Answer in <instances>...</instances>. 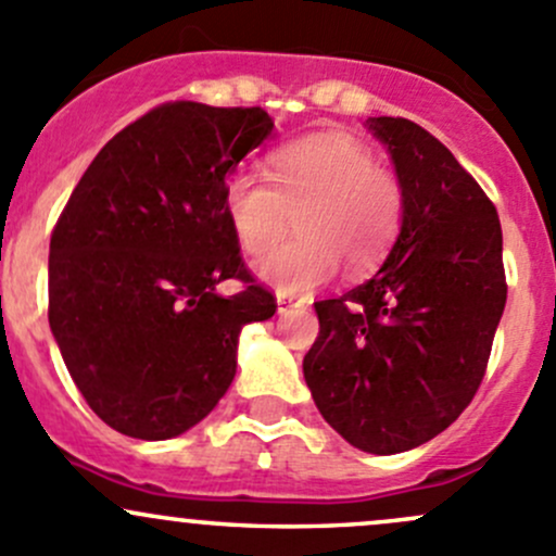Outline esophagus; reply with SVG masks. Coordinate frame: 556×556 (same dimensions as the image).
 <instances>
[{
  "mask_svg": "<svg viewBox=\"0 0 556 556\" xmlns=\"http://www.w3.org/2000/svg\"><path fill=\"white\" fill-rule=\"evenodd\" d=\"M302 305H305V300H300V296L278 294V313H289V311H294V307H302Z\"/></svg>",
  "mask_w": 556,
  "mask_h": 556,
  "instance_id": "34e87169",
  "label": "esophagus"
}]
</instances>
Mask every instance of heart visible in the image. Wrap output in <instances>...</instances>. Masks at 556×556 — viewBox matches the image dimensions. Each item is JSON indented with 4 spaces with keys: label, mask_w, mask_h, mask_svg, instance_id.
Wrapping results in <instances>:
<instances>
[{
    "label": "heart",
    "mask_w": 556,
    "mask_h": 556,
    "mask_svg": "<svg viewBox=\"0 0 556 556\" xmlns=\"http://www.w3.org/2000/svg\"><path fill=\"white\" fill-rule=\"evenodd\" d=\"M270 176L232 170L225 214L240 249L264 254L293 219L303 236L254 262L262 283L278 294H305L337 273H369L402 230L404 187L375 154L348 136H316L280 147L267 160Z\"/></svg>",
    "instance_id": "obj_1"
}]
</instances>
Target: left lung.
<instances>
[{
  "instance_id": "obj_1",
  "label": "left lung",
  "mask_w": 556,
  "mask_h": 556,
  "mask_svg": "<svg viewBox=\"0 0 556 556\" xmlns=\"http://www.w3.org/2000/svg\"><path fill=\"white\" fill-rule=\"evenodd\" d=\"M404 187L391 254L362 286L316 302L302 371L324 420L353 447L431 442L479 391L506 307L497 211L447 147L404 117L366 119Z\"/></svg>"
}]
</instances>
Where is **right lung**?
Segmentation results:
<instances>
[{
    "instance_id": "obj_1",
    "label": "right lung",
    "mask_w": 556,
    "mask_h": 556,
    "mask_svg": "<svg viewBox=\"0 0 556 556\" xmlns=\"http://www.w3.org/2000/svg\"><path fill=\"white\" fill-rule=\"evenodd\" d=\"M270 134L260 106H154L106 141L61 211L50 329L114 431L160 442L198 426L236 377L240 329L276 313L225 214L227 176ZM230 277L244 291L222 298Z\"/></svg>"
}]
</instances>
